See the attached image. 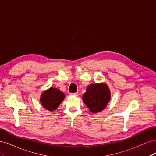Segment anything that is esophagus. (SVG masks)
<instances>
[{"label":"esophagus","mask_w":156,"mask_h":156,"mask_svg":"<svg viewBox=\"0 0 156 156\" xmlns=\"http://www.w3.org/2000/svg\"><path fill=\"white\" fill-rule=\"evenodd\" d=\"M72 94V96H79L78 93H72V94Z\"/></svg>","instance_id":"1"}]
</instances>
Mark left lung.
<instances>
[{
    "label": "left lung",
    "instance_id": "obj_1",
    "mask_svg": "<svg viewBox=\"0 0 156 156\" xmlns=\"http://www.w3.org/2000/svg\"><path fill=\"white\" fill-rule=\"evenodd\" d=\"M111 92L105 83H95L88 85L83 94V100L92 113H97L105 109L111 100Z\"/></svg>",
    "mask_w": 156,
    "mask_h": 156
}]
</instances>
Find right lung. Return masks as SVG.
<instances>
[{
    "mask_svg": "<svg viewBox=\"0 0 156 156\" xmlns=\"http://www.w3.org/2000/svg\"><path fill=\"white\" fill-rule=\"evenodd\" d=\"M65 98V94L56 88L51 87L41 94L40 101L45 109L53 111L56 109Z\"/></svg>",
    "mask_w": 156,
    "mask_h": 156,
    "instance_id": "1",
    "label": "right lung"
}]
</instances>
